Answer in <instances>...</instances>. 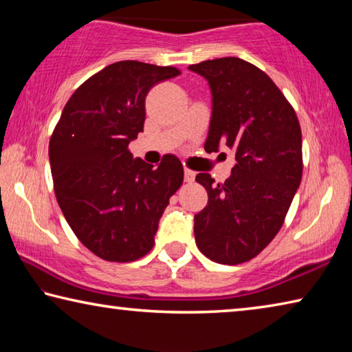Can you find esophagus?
Returning a JSON list of instances; mask_svg holds the SVG:
<instances>
[{"label":"esophagus","instance_id":"esophagus-1","mask_svg":"<svg viewBox=\"0 0 352 352\" xmlns=\"http://www.w3.org/2000/svg\"><path fill=\"white\" fill-rule=\"evenodd\" d=\"M195 178V172L190 170V169H184V182L186 183H192Z\"/></svg>","mask_w":352,"mask_h":352}]
</instances>
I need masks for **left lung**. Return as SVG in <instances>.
<instances>
[{
    "label": "left lung",
    "instance_id": "left-lung-1",
    "mask_svg": "<svg viewBox=\"0 0 352 352\" xmlns=\"http://www.w3.org/2000/svg\"><path fill=\"white\" fill-rule=\"evenodd\" d=\"M189 69L204 76L212 93L205 151L225 144L237 162L225 183L195 177L208 192V205L194 217L195 243L214 262L242 264L278 234L300 186V121L275 82L250 62L222 57Z\"/></svg>",
    "mask_w": 352,
    "mask_h": 352
}]
</instances>
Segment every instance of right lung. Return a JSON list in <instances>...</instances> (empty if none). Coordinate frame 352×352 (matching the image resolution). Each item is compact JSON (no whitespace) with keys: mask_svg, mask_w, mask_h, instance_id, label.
I'll use <instances>...</instances> for the list:
<instances>
[{"mask_svg":"<svg viewBox=\"0 0 352 352\" xmlns=\"http://www.w3.org/2000/svg\"><path fill=\"white\" fill-rule=\"evenodd\" d=\"M178 74L175 67L111 63L73 93L51 135L57 204L100 259L132 262L151 252L158 220L182 186L183 164L174 155L153 168L129 151L144 129L148 90Z\"/></svg>","mask_w":352,"mask_h":352,"instance_id":"right-lung-1","label":"right lung"}]
</instances>
